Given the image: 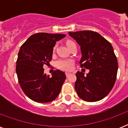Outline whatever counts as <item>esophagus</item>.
<instances>
[{
    "label": "esophagus",
    "instance_id": "34e87169",
    "mask_svg": "<svg viewBox=\"0 0 128 128\" xmlns=\"http://www.w3.org/2000/svg\"><path fill=\"white\" fill-rule=\"evenodd\" d=\"M70 75H71V73H70V72H66V77H68V76H70Z\"/></svg>",
    "mask_w": 128,
    "mask_h": 128
}]
</instances>
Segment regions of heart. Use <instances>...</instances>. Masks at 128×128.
Here are the masks:
<instances>
[{
  "instance_id": "b5f03b06",
  "label": "heart",
  "mask_w": 128,
  "mask_h": 128,
  "mask_svg": "<svg viewBox=\"0 0 128 128\" xmlns=\"http://www.w3.org/2000/svg\"><path fill=\"white\" fill-rule=\"evenodd\" d=\"M72 43L71 41L67 42V46ZM73 64L74 62L72 60H60L57 62V66L58 68L63 70H71L73 68Z\"/></svg>"
}]
</instances>
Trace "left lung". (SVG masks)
Listing matches in <instances>:
<instances>
[{
    "label": "left lung",
    "mask_w": 128,
    "mask_h": 128,
    "mask_svg": "<svg viewBox=\"0 0 128 128\" xmlns=\"http://www.w3.org/2000/svg\"><path fill=\"white\" fill-rule=\"evenodd\" d=\"M80 46L81 67L89 69L86 76L76 72L75 89L83 100L97 102L110 93L115 84L118 60L112 44L94 31L68 32Z\"/></svg>",
    "instance_id": "left-lung-1"
}]
</instances>
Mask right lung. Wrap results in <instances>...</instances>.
<instances>
[{
  "label": "right lung",
  "mask_w": 128,
  "mask_h": 128,
  "mask_svg": "<svg viewBox=\"0 0 128 128\" xmlns=\"http://www.w3.org/2000/svg\"><path fill=\"white\" fill-rule=\"evenodd\" d=\"M66 36L62 34L36 33L32 35L20 48L16 61L17 77L24 93L40 103L53 101L58 97L66 80V74L54 70L52 77L44 73V64L52 58L56 42Z\"/></svg>",
  "instance_id": "add662e5"
}]
</instances>
